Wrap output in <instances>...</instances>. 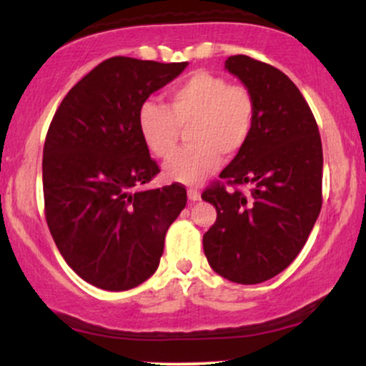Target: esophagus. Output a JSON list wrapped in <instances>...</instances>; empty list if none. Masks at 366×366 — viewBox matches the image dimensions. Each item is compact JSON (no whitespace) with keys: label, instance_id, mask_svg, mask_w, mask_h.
I'll use <instances>...</instances> for the list:
<instances>
[{"label":"esophagus","instance_id":"1","mask_svg":"<svg viewBox=\"0 0 366 366\" xmlns=\"http://www.w3.org/2000/svg\"><path fill=\"white\" fill-rule=\"evenodd\" d=\"M187 196H189V199H191V201H199L201 199V192L194 187L187 189Z\"/></svg>","mask_w":366,"mask_h":366}]
</instances>
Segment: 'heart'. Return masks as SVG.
<instances>
[{"instance_id": "obj_1", "label": "heart", "mask_w": 366, "mask_h": 366, "mask_svg": "<svg viewBox=\"0 0 366 366\" xmlns=\"http://www.w3.org/2000/svg\"><path fill=\"white\" fill-rule=\"evenodd\" d=\"M256 122V99L244 84H229L222 75L197 70L172 87L167 104L146 102L137 113L142 142L153 157L167 159L186 129L187 148L165 165L174 182H201L220 167V154L232 158L244 149Z\"/></svg>"}]
</instances>
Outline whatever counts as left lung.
I'll return each mask as SVG.
<instances>
[{"label": "left lung", "instance_id": "left-lung-1", "mask_svg": "<svg viewBox=\"0 0 366 366\" xmlns=\"http://www.w3.org/2000/svg\"><path fill=\"white\" fill-rule=\"evenodd\" d=\"M227 70L253 91L256 122L241 153L204 189L217 209L204 232L209 267L237 284H259L285 270L303 249L322 209V139L296 84L246 54Z\"/></svg>", "mask_w": 366, "mask_h": 366}]
</instances>
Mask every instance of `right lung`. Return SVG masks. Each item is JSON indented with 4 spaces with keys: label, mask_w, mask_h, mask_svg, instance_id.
Returning <instances> with one entry per match:
<instances>
[{
    "label": "right lung",
    "mask_w": 366,
    "mask_h": 366,
    "mask_svg": "<svg viewBox=\"0 0 366 366\" xmlns=\"http://www.w3.org/2000/svg\"><path fill=\"white\" fill-rule=\"evenodd\" d=\"M186 66L108 58L66 92L49 124L46 222L69 267L104 291H127L157 272L167 230L186 207L180 184L139 189L159 167L137 124L149 94Z\"/></svg>",
    "instance_id": "add662e5"
}]
</instances>
